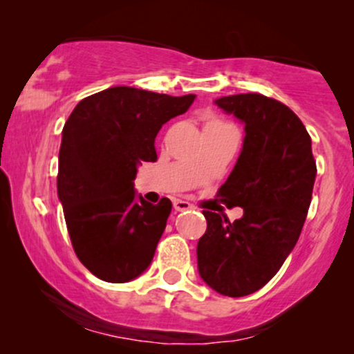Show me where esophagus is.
<instances>
[{
    "label": "esophagus",
    "mask_w": 354,
    "mask_h": 354,
    "mask_svg": "<svg viewBox=\"0 0 354 354\" xmlns=\"http://www.w3.org/2000/svg\"><path fill=\"white\" fill-rule=\"evenodd\" d=\"M173 208H174V211H186V209L193 208V205H189L188 201L174 200V201H173Z\"/></svg>",
    "instance_id": "esophagus-1"
}]
</instances>
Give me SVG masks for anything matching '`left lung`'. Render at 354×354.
<instances>
[{
	"instance_id": "8db88e82",
	"label": "left lung",
	"mask_w": 354,
	"mask_h": 354,
	"mask_svg": "<svg viewBox=\"0 0 354 354\" xmlns=\"http://www.w3.org/2000/svg\"><path fill=\"white\" fill-rule=\"evenodd\" d=\"M214 104L245 124L241 153L219 188L243 216L231 223L203 211L208 226L198 241V271L216 293L239 298L265 286L293 251L316 163L306 128L286 104L259 93L221 96Z\"/></svg>"
}]
</instances>
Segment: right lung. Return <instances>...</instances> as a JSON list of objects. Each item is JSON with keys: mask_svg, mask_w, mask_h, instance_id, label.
<instances>
[{"mask_svg": "<svg viewBox=\"0 0 354 354\" xmlns=\"http://www.w3.org/2000/svg\"><path fill=\"white\" fill-rule=\"evenodd\" d=\"M196 96L115 86L81 100L63 128L58 198L75 253L96 278L126 283L151 265L171 201L136 194L141 161H156L161 126Z\"/></svg>", "mask_w": 354, "mask_h": 354, "instance_id": "obj_1", "label": "right lung"}]
</instances>
